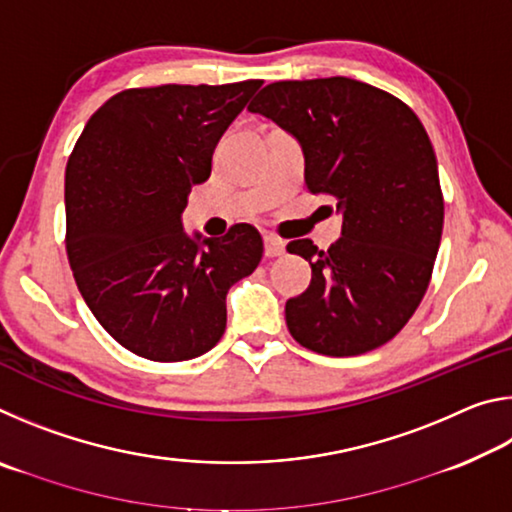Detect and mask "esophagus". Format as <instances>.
I'll use <instances>...</instances> for the list:
<instances>
[{
  "instance_id": "34e87169",
  "label": "esophagus",
  "mask_w": 512,
  "mask_h": 512,
  "mask_svg": "<svg viewBox=\"0 0 512 512\" xmlns=\"http://www.w3.org/2000/svg\"><path fill=\"white\" fill-rule=\"evenodd\" d=\"M284 241L282 239H277L275 235H266L264 237V253H266V257H280V255H284Z\"/></svg>"
}]
</instances>
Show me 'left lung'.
I'll use <instances>...</instances> for the list:
<instances>
[{
  "mask_svg": "<svg viewBox=\"0 0 512 512\" xmlns=\"http://www.w3.org/2000/svg\"><path fill=\"white\" fill-rule=\"evenodd\" d=\"M296 137L311 194H329L343 216L341 239L309 259L311 284L287 300V327L300 345L354 357L391 341L418 309L443 235V194L429 135L415 112L368 83L280 81L248 106Z\"/></svg>",
  "mask_w": 512,
  "mask_h": 512,
  "instance_id": "obj_1",
  "label": "left lung"
}]
</instances>
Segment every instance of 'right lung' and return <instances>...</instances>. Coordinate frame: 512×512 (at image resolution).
I'll return each instance as SVG.
<instances>
[{
  "instance_id": "obj_1",
  "label": "right lung",
  "mask_w": 512,
  "mask_h": 512,
  "mask_svg": "<svg viewBox=\"0 0 512 512\" xmlns=\"http://www.w3.org/2000/svg\"><path fill=\"white\" fill-rule=\"evenodd\" d=\"M262 81L158 85L94 112L65 169L67 257L85 305L126 350L187 361L225 332V296L264 253L250 223L223 239L183 230L194 185Z\"/></svg>"
}]
</instances>
